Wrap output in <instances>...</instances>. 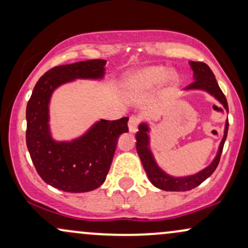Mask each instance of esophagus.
<instances>
[{"label":"esophagus","mask_w":248,"mask_h":248,"mask_svg":"<svg viewBox=\"0 0 248 248\" xmlns=\"http://www.w3.org/2000/svg\"><path fill=\"white\" fill-rule=\"evenodd\" d=\"M140 124V119L135 115H132L129 118V121H128V128H129L130 133H136L137 132V127H139Z\"/></svg>","instance_id":"34e87169"}]
</instances>
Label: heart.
Wrapping results in <instances>:
<instances>
[{"instance_id":"b5f03b06","label":"heart","mask_w":248,"mask_h":248,"mask_svg":"<svg viewBox=\"0 0 248 248\" xmlns=\"http://www.w3.org/2000/svg\"><path fill=\"white\" fill-rule=\"evenodd\" d=\"M169 76L170 70L163 65H153V67L143 68V69L137 70L127 77V79L124 80V91L129 92V93L148 91L159 85ZM170 78L174 82L177 80V77L174 75L170 76Z\"/></svg>"}]
</instances>
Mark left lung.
<instances>
[{"mask_svg":"<svg viewBox=\"0 0 248 248\" xmlns=\"http://www.w3.org/2000/svg\"><path fill=\"white\" fill-rule=\"evenodd\" d=\"M189 65L193 70L194 82L187 86L186 90H202L208 92L224 106L226 112H229L228 101H226L224 93L220 90L218 83L215 78L214 73L211 71L209 65L203 63V62L194 61H189ZM228 129L229 120H226L224 135L220 141L218 151H217L216 157L214 158L209 166L195 173V174L186 175V177H173L158 166L153 151L150 150V136H149L150 128H149L147 122H141L139 126V132L136 134V150L150 183L157 188L168 190V192H185V190H190L198 187L200 184L203 183L205 179H208L213 174L217 165H218L223 147H224L226 136H228Z\"/></svg>","mask_w":248,"mask_h":248,"instance_id":"8db88e82","label":"left lung"}]
</instances>
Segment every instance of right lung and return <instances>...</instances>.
Returning a JSON list of instances; mask_svg holds the SVG:
<instances>
[{"label":"right lung","instance_id":"obj_1","mask_svg":"<svg viewBox=\"0 0 248 248\" xmlns=\"http://www.w3.org/2000/svg\"><path fill=\"white\" fill-rule=\"evenodd\" d=\"M105 60H88L54 67L39 78L26 106V145L38 174L68 193H85L103 185L118 139L128 132L127 116L92 124L71 141H55L49 128V101L60 85L75 79H101Z\"/></svg>","mask_w":248,"mask_h":248}]
</instances>
